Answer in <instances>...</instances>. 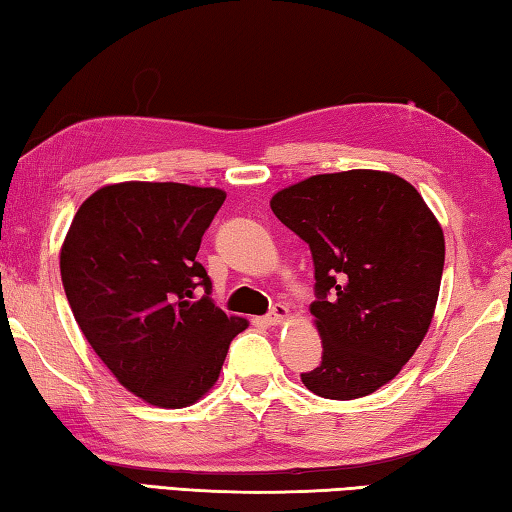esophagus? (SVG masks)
Returning <instances> with one entry per match:
<instances>
[{"instance_id":"obj_1","label":"esophagus","mask_w":512,"mask_h":512,"mask_svg":"<svg viewBox=\"0 0 512 512\" xmlns=\"http://www.w3.org/2000/svg\"><path fill=\"white\" fill-rule=\"evenodd\" d=\"M286 318H288V306L275 304L273 309H271V313H268L264 320H266V324H273V327H275V324H282Z\"/></svg>"}]
</instances>
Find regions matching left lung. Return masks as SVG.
<instances>
[{
  "label": "left lung",
  "mask_w": 512,
  "mask_h": 512,
  "mask_svg": "<svg viewBox=\"0 0 512 512\" xmlns=\"http://www.w3.org/2000/svg\"><path fill=\"white\" fill-rule=\"evenodd\" d=\"M271 208L315 266L322 362L302 383L333 401L374 394L430 329L445 262L439 221L412 183L378 170L311 176Z\"/></svg>",
  "instance_id": "8db88e82"
}]
</instances>
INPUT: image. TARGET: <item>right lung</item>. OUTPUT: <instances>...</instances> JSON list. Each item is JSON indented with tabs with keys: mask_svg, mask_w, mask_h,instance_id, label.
<instances>
[{
	"mask_svg": "<svg viewBox=\"0 0 512 512\" xmlns=\"http://www.w3.org/2000/svg\"><path fill=\"white\" fill-rule=\"evenodd\" d=\"M224 199V190L185 183L105 185L82 203L62 244L73 318L118 383L150 405L197 403L248 327L215 306L197 262ZM201 287L207 295L197 298Z\"/></svg>",
	"mask_w": 512,
	"mask_h": 512,
	"instance_id": "obj_1",
	"label": "right lung"
}]
</instances>
